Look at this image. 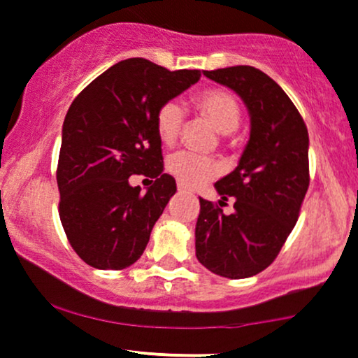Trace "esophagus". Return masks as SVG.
I'll return each instance as SVG.
<instances>
[{
  "instance_id": "esophagus-1",
  "label": "esophagus",
  "mask_w": 358,
  "mask_h": 358,
  "mask_svg": "<svg viewBox=\"0 0 358 358\" xmlns=\"http://www.w3.org/2000/svg\"><path fill=\"white\" fill-rule=\"evenodd\" d=\"M178 192H180V194H185L187 189H185V187H183V185H178Z\"/></svg>"
}]
</instances>
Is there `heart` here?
I'll use <instances>...</instances> for the list:
<instances>
[{
	"label": "heart",
	"mask_w": 358,
	"mask_h": 358,
	"mask_svg": "<svg viewBox=\"0 0 358 358\" xmlns=\"http://www.w3.org/2000/svg\"><path fill=\"white\" fill-rule=\"evenodd\" d=\"M197 108L206 118L223 134L236 130L242 120V106L233 92L224 89L204 90L197 97ZM187 113L178 99H169L156 113V130L164 144H175L185 125ZM169 175L178 180L180 185L197 189L216 178L221 173L220 164L209 156L178 150L166 159Z\"/></svg>",
	"instance_id": "1"
}]
</instances>
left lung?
Here are the masks:
<instances>
[{"instance_id": "1", "label": "left lung", "mask_w": 358, "mask_h": 358, "mask_svg": "<svg viewBox=\"0 0 358 358\" xmlns=\"http://www.w3.org/2000/svg\"><path fill=\"white\" fill-rule=\"evenodd\" d=\"M250 113L238 166L216 183L220 204L201 199L195 255L210 273L242 280L273 264L299 220L308 182V131L299 110L264 71L248 65L204 70ZM228 198L235 211L220 209Z\"/></svg>"}]
</instances>
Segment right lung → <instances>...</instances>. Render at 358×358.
<instances>
[{"instance_id":"add662e5","label":"right lung","mask_w":358,"mask_h":358,"mask_svg":"<svg viewBox=\"0 0 358 358\" xmlns=\"http://www.w3.org/2000/svg\"><path fill=\"white\" fill-rule=\"evenodd\" d=\"M201 78V70L171 71L144 58L108 69L73 99L63 122L56 182L59 220L71 248L96 269H125L149 242L175 195L163 173L156 113ZM131 174L151 178L145 194Z\"/></svg>"}]
</instances>
